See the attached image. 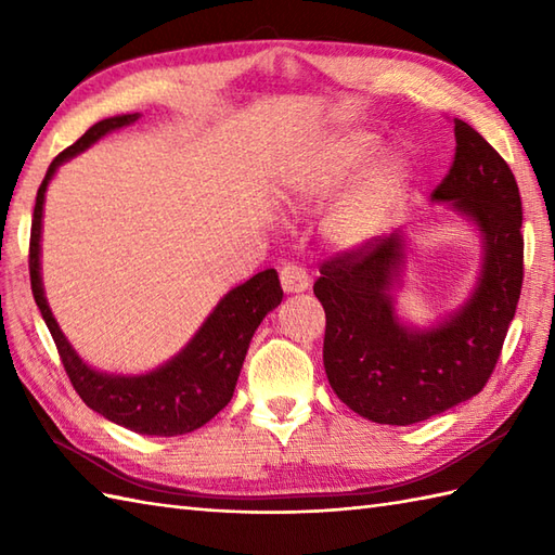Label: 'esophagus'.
Instances as JSON below:
<instances>
[{"label":"esophagus","mask_w":555,"mask_h":555,"mask_svg":"<svg viewBox=\"0 0 555 555\" xmlns=\"http://www.w3.org/2000/svg\"><path fill=\"white\" fill-rule=\"evenodd\" d=\"M279 279H281V286H284L286 293H302L310 288L308 271H305V267L298 262H288L281 267Z\"/></svg>","instance_id":"1"}]
</instances>
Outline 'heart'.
Listing matches in <instances>:
<instances>
[{"mask_svg":"<svg viewBox=\"0 0 555 555\" xmlns=\"http://www.w3.org/2000/svg\"><path fill=\"white\" fill-rule=\"evenodd\" d=\"M376 150L372 133L348 131L328 138L305 157L286 179L291 197L322 199L350 179ZM412 185V164L403 152H382L340 193L322 219L326 241L340 250H358L374 243L391 227Z\"/></svg>","mask_w":555,"mask_h":555,"instance_id":"b5f03b06","label":"heart"}]
</instances>
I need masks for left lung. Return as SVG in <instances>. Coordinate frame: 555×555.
<instances>
[{
	"instance_id": "left-lung-1",
	"label": "left lung",
	"mask_w": 555,
	"mask_h": 555,
	"mask_svg": "<svg viewBox=\"0 0 555 555\" xmlns=\"http://www.w3.org/2000/svg\"><path fill=\"white\" fill-rule=\"evenodd\" d=\"M455 124L451 171L431 193L481 233L479 281L463 308L429 328L405 326L393 291L405 238L370 243L322 264L324 370L334 393L376 424H415L487 386L522 288V199L508 164L473 126Z\"/></svg>"
}]
</instances>
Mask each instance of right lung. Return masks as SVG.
Listing matches in <instances>:
<instances>
[{
    "label": "right lung",
    "instance_id": "add662e5",
    "mask_svg": "<svg viewBox=\"0 0 555 555\" xmlns=\"http://www.w3.org/2000/svg\"><path fill=\"white\" fill-rule=\"evenodd\" d=\"M140 119V114H121L98 121L88 128L74 145L59 152L44 181L38 188L30 227V288L42 320L56 344L59 358L82 403L100 412L114 424L145 436H179L203 427L219 410L229 405L235 382L243 367L245 352L250 348L259 322L281 305L284 291L276 269H264L250 281L235 286L209 312L205 324L188 340V346L167 364L138 376H121L92 370L70 348L47 305L40 276V238H42V205L54 171L78 152L98 143L102 135L119 131Z\"/></svg>",
    "mask_w": 555,
    "mask_h": 555
}]
</instances>
